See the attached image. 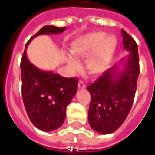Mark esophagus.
Segmentation results:
<instances>
[{
    "mask_svg": "<svg viewBox=\"0 0 155 155\" xmlns=\"http://www.w3.org/2000/svg\"><path fill=\"white\" fill-rule=\"evenodd\" d=\"M78 87L80 88V89H84V88L86 87V85L82 82V81H79V84H78Z\"/></svg>",
    "mask_w": 155,
    "mask_h": 155,
    "instance_id": "obj_1",
    "label": "esophagus"
}]
</instances>
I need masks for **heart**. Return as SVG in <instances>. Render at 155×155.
Returning a JSON list of instances; mask_svg holds the SVG:
<instances>
[{
  "label": "heart",
  "mask_w": 155,
  "mask_h": 155,
  "mask_svg": "<svg viewBox=\"0 0 155 155\" xmlns=\"http://www.w3.org/2000/svg\"><path fill=\"white\" fill-rule=\"evenodd\" d=\"M117 45L118 41L114 35L105 36L104 32H92L76 39L71 44V51L75 57L88 56L85 62L88 71L92 74H99L109 67ZM68 63L74 70L79 67L77 61L72 58L68 59Z\"/></svg>",
  "instance_id": "1"
}]
</instances>
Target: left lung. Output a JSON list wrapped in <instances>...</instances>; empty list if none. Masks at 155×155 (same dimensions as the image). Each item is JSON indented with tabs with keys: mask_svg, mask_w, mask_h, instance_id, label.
Returning a JSON list of instances; mask_svg holds the SVG:
<instances>
[{
	"mask_svg": "<svg viewBox=\"0 0 155 155\" xmlns=\"http://www.w3.org/2000/svg\"><path fill=\"white\" fill-rule=\"evenodd\" d=\"M124 49L130 51L123 71L116 64L108 69L88 86L91 100L88 120L91 128L101 134L119 129L133 105L140 74L138 46L133 37L122 30Z\"/></svg>",
	"mask_w": 155,
	"mask_h": 155,
	"instance_id": "left-lung-1",
	"label": "left lung"
}]
</instances>
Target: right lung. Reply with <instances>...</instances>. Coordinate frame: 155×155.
<instances>
[{"instance_id":"1","label":"right lung","mask_w":155,"mask_h":155,"mask_svg":"<svg viewBox=\"0 0 155 155\" xmlns=\"http://www.w3.org/2000/svg\"><path fill=\"white\" fill-rule=\"evenodd\" d=\"M65 27L45 25L29 40L21 61V93L25 110L33 124L42 131H52L64 123L66 107L77 91L76 77L39 70L26 57V46L32 39L42 34H58Z\"/></svg>"}]
</instances>
